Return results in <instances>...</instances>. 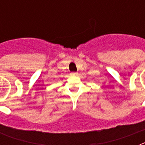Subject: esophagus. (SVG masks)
I'll return each mask as SVG.
<instances>
[{
  "label": "esophagus",
  "instance_id": "1",
  "mask_svg": "<svg viewBox=\"0 0 145 145\" xmlns=\"http://www.w3.org/2000/svg\"><path fill=\"white\" fill-rule=\"evenodd\" d=\"M77 74H78V73H77V72H71V76H77Z\"/></svg>",
  "mask_w": 145,
  "mask_h": 145
}]
</instances>
